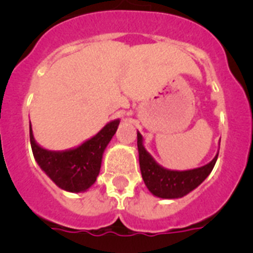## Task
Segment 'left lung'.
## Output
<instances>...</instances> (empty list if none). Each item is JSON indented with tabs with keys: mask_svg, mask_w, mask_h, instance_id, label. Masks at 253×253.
Listing matches in <instances>:
<instances>
[{
	"mask_svg": "<svg viewBox=\"0 0 253 253\" xmlns=\"http://www.w3.org/2000/svg\"><path fill=\"white\" fill-rule=\"evenodd\" d=\"M138 153L142 177L147 189L161 199H178L195 190L210 175L218 154L208 165L187 171L165 169L156 162L143 144V137L137 131Z\"/></svg>",
	"mask_w": 253,
	"mask_h": 253,
	"instance_id": "obj_1",
	"label": "left lung"
}]
</instances>
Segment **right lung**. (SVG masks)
Wrapping results in <instances>:
<instances>
[{"instance_id":"right-lung-1","label":"right lung","mask_w":253,"mask_h":253,"mask_svg":"<svg viewBox=\"0 0 253 253\" xmlns=\"http://www.w3.org/2000/svg\"><path fill=\"white\" fill-rule=\"evenodd\" d=\"M119 123V119L111 120L92 138L66 151H49L39 146L30 123V144L35 161L58 187L69 193H84L95 184L101 169L102 154Z\"/></svg>"}]
</instances>
